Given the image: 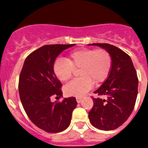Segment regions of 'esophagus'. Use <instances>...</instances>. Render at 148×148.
<instances>
[{"instance_id":"1","label":"esophagus","mask_w":148,"mask_h":148,"mask_svg":"<svg viewBox=\"0 0 148 148\" xmlns=\"http://www.w3.org/2000/svg\"><path fill=\"white\" fill-rule=\"evenodd\" d=\"M76 100H77V102L78 103H80L82 102V98L81 97H77L76 98Z\"/></svg>"}]
</instances>
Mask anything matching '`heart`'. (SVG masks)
<instances>
[{
  "label": "heart",
  "mask_w": 148,
  "mask_h": 148,
  "mask_svg": "<svg viewBox=\"0 0 148 148\" xmlns=\"http://www.w3.org/2000/svg\"><path fill=\"white\" fill-rule=\"evenodd\" d=\"M112 67V58L104 49H83L71 52L66 59L59 58L54 62L53 71L59 81L66 82L74 69L80 77L70 82L64 86L68 96L82 97L92 89L93 84L103 82L108 77Z\"/></svg>",
  "instance_id": "1"
}]
</instances>
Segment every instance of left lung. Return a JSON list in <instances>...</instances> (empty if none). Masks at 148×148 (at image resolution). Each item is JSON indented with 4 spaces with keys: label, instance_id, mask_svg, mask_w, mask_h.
<instances>
[{
    "label": "left lung",
    "instance_id": "obj_1",
    "mask_svg": "<svg viewBox=\"0 0 148 148\" xmlns=\"http://www.w3.org/2000/svg\"><path fill=\"white\" fill-rule=\"evenodd\" d=\"M105 49L112 58V67L107 79L94 93L106 99L93 98L89 112L91 124L102 130L121 126L133 111L138 95V79L132 59L116 46L108 44H92Z\"/></svg>",
    "mask_w": 148,
    "mask_h": 148
}]
</instances>
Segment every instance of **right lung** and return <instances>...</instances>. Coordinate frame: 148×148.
<instances>
[{
  "instance_id": "add662e5",
  "label": "right lung",
  "mask_w": 148,
  "mask_h": 148,
  "mask_svg": "<svg viewBox=\"0 0 148 148\" xmlns=\"http://www.w3.org/2000/svg\"><path fill=\"white\" fill-rule=\"evenodd\" d=\"M75 44H53L41 46L26 57L21 72L18 91L22 105L31 122L49 132H62L71 123L75 97L52 102L53 96L62 97V84L55 76L53 65L56 57Z\"/></svg>"
}]
</instances>
